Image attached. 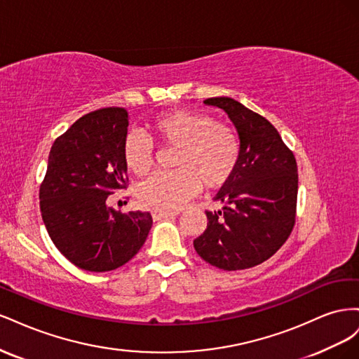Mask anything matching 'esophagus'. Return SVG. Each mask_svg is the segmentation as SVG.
Masks as SVG:
<instances>
[{
  "label": "esophagus",
  "instance_id": "esophagus-1",
  "mask_svg": "<svg viewBox=\"0 0 359 359\" xmlns=\"http://www.w3.org/2000/svg\"><path fill=\"white\" fill-rule=\"evenodd\" d=\"M173 215H177V212H165V211H154L153 212V219L156 220V222H160V220H165V219H170V217H173Z\"/></svg>",
  "mask_w": 359,
  "mask_h": 359
}]
</instances>
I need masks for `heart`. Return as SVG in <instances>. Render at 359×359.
Returning <instances> with one entry per match:
<instances>
[{"label": "heart", "instance_id": "1", "mask_svg": "<svg viewBox=\"0 0 359 359\" xmlns=\"http://www.w3.org/2000/svg\"><path fill=\"white\" fill-rule=\"evenodd\" d=\"M160 144L175 147L170 173H157L137 187V199L147 210L170 212L180 210L198 193L219 189L231 180L240 158V142L233 130L214 123L212 116L190 109H173L149 123ZM123 157L127 169L144 177L153 168V149L142 136L124 139Z\"/></svg>", "mask_w": 359, "mask_h": 359}]
</instances>
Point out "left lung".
I'll list each match as a JSON object with an SVG mask.
<instances>
[{
	"mask_svg": "<svg viewBox=\"0 0 359 359\" xmlns=\"http://www.w3.org/2000/svg\"><path fill=\"white\" fill-rule=\"evenodd\" d=\"M220 107L240 139V158L215 196L222 211H206L208 224L193 241L205 260L224 271L265 262L286 243L295 224L298 169L295 157L268 119L231 97L203 102Z\"/></svg>",
	"mask_w": 359,
	"mask_h": 359,
	"instance_id": "obj_1",
	"label": "left lung"
}]
</instances>
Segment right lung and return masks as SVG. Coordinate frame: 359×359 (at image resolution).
<instances>
[{
  "mask_svg": "<svg viewBox=\"0 0 359 359\" xmlns=\"http://www.w3.org/2000/svg\"><path fill=\"white\" fill-rule=\"evenodd\" d=\"M126 107L86 114L53 142L40 211L52 243L78 268L104 273L127 264L153 226L149 212L126 214L107 196L126 189Z\"/></svg>",
  "mask_w": 359,
  "mask_h": 359,
  "instance_id": "add662e5",
  "label": "right lung"
}]
</instances>
